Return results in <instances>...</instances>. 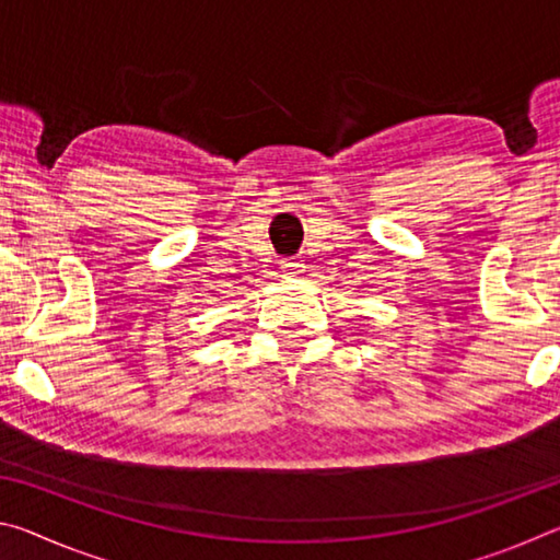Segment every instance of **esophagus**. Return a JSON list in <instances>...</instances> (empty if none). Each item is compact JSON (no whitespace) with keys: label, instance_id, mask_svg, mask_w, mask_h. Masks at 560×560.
<instances>
[{"label":"esophagus","instance_id":"esophagus-1","mask_svg":"<svg viewBox=\"0 0 560 560\" xmlns=\"http://www.w3.org/2000/svg\"><path fill=\"white\" fill-rule=\"evenodd\" d=\"M279 267H281L283 277H299V273L303 271V264L299 259H283Z\"/></svg>","mask_w":560,"mask_h":560}]
</instances>
